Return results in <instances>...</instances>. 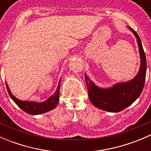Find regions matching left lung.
<instances>
[{
	"mask_svg": "<svg viewBox=\"0 0 151 151\" xmlns=\"http://www.w3.org/2000/svg\"><path fill=\"white\" fill-rule=\"evenodd\" d=\"M137 38L140 55V68L136 77L132 80L119 83L109 88L96 86L85 74L88 97L92 104L99 109L110 112H118L134 102L140 96L145 81L147 63L142 45L135 30L128 27Z\"/></svg>",
	"mask_w": 151,
	"mask_h": 151,
	"instance_id": "1",
	"label": "left lung"
}]
</instances>
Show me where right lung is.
Segmentation results:
<instances>
[{"instance_id": "add662e5", "label": "right lung", "mask_w": 151, "mask_h": 151, "mask_svg": "<svg viewBox=\"0 0 151 151\" xmlns=\"http://www.w3.org/2000/svg\"><path fill=\"white\" fill-rule=\"evenodd\" d=\"M6 88L9 94L12 99L14 101L15 104L17 105L20 109H22V110L25 111L28 114H30V115H39V114L45 113V112H49V111L55 109L59 103L60 80L59 81L57 90H56L54 95L50 96L45 101H43V102L41 103L36 102V101H22V100L18 99L17 98H16L11 93V91L9 90V86L6 83Z\"/></svg>"}]
</instances>
